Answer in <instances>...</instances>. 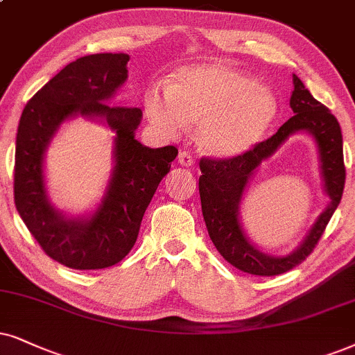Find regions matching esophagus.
<instances>
[{
  "mask_svg": "<svg viewBox=\"0 0 355 355\" xmlns=\"http://www.w3.org/2000/svg\"><path fill=\"white\" fill-rule=\"evenodd\" d=\"M178 164L183 165V167H191L195 164V159H193L190 152L180 150V154H178Z\"/></svg>",
  "mask_w": 355,
  "mask_h": 355,
  "instance_id": "34e87169",
  "label": "esophagus"
}]
</instances>
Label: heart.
<instances>
[{
  "instance_id": "heart-1",
  "label": "heart",
  "mask_w": 355,
  "mask_h": 355,
  "mask_svg": "<svg viewBox=\"0 0 355 355\" xmlns=\"http://www.w3.org/2000/svg\"><path fill=\"white\" fill-rule=\"evenodd\" d=\"M152 124L178 136L198 124V141L216 157H236L259 144L275 123L278 101L270 88L244 71L224 64L183 67L168 88L146 93Z\"/></svg>"
}]
</instances>
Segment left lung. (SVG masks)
<instances>
[{"label":"left lung","mask_w":355,"mask_h":355,"mask_svg":"<svg viewBox=\"0 0 355 355\" xmlns=\"http://www.w3.org/2000/svg\"><path fill=\"white\" fill-rule=\"evenodd\" d=\"M295 89L290 98L293 116L272 137L259 142L244 154L230 159L201 157L200 198L206 230L214 248L224 260L241 272L259 277L280 275L300 266L315 250L327 223L343 198L345 167L343 155V134L334 114L313 98L302 80L293 75ZM308 130L315 137L320 150L322 173L330 205L318 218L304 244L286 258H272L250 244L239 223V203L248 178L262 159L270 156L291 133Z\"/></svg>","instance_id":"1"}]
</instances>
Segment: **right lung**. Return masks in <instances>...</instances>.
Listing matches in <instances>:
<instances>
[{"instance_id": "add662e5", "label": "right lung", "mask_w": 355, "mask_h": 355, "mask_svg": "<svg viewBox=\"0 0 355 355\" xmlns=\"http://www.w3.org/2000/svg\"><path fill=\"white\" fill-rule=\"evenodd\" d=\"M128 53L77 58L31 98L17 125V213L49 257L77 270L111 267L131 252L147 206L178 155L173 146L149 149L134 139L139 107L105 103L128 78ZM75 114L103 117L116 131L114 178L101 208L87 220H69L53 210L43 188V150L58 125Z\"/></svg>"}]
</instances>
